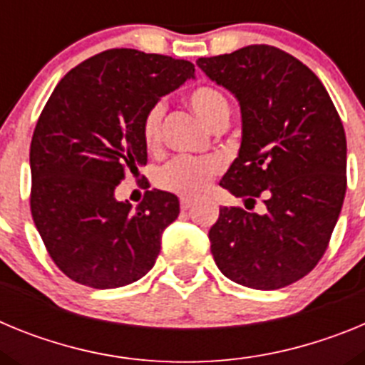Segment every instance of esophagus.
Instances as JSON below:
<instances>
[{
  "instance_id": "esophagus-1",
  "label": "esophagus",
  "mask_w": 365,
  "mask_h": 365,
  "mask_svg": "<svg viewBox=\"0 0 365 365\" xmlns=\"http://www.w3.org/2000/svg\"><path fill=\"white\" fill-rule=\"evenodd\" d=\"M192 206H193V199L180 197V208H182V210H190Z\"/></svg>"
}]
</instances>
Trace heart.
Wrapping results in <instances>:
<instances>
[{"mask_svg": "<svg viewBox=\"0 0 365 365\" xmlns=\"http://www.w3.org/2000/svg\"><path fill=\"white\" fill-rule=\"evenodd\" d=\"M188 104L193 111L208 125L214 128L222 120H228L230 104L227 96L212 86L195 87L188 93ZM164 106L155 104L146 113L143 122V138L146 146H157L160 138V122H163ZM222 163L217 157H205V159H193V157H177L172 163H168L157 175V185L170 192L180 195H199L210 185L212 177L221 172Z\"/></svg>", "mask_w": 365, "mask_h": 365, "instance_id": "b5f03b06", "label": "heart"}]
</instances>
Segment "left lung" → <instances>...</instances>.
<instances>
[{
	"label": "left lung",
	"mask_w": 365,
	"mask_h": 365,
	"mask_svg": "<svg viewBox=\"0 0 365 365\" xmlns=\"http://www.w3.org/2000/svg\"><path fill=\"white\" fill-rule=\"evenodd\" d=\"M202 73L237 98L241 146L219 185L250 212L219 208L212 256L240 285L274 291L322 259L346 197V131L320 78L289 53L248 45L199 58ZM264 195L266 210L252 212Z\"/></svg>",
	"instance_id": "8db88e82"
}]
</instances>
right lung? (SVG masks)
<instances>
[{
    "instance_id": "right-lung-1",
    "label": "right lung",
    "mask_w": 365,
    "mask_h": 365,
    "mask_svg": "<svg viewBox=\"0 0 365 365\" xmlns=\"http://www.w3.org/2000/svg\"><path fill=\"white\" fill-rule=\"evenodd\" d=\"M190 78L195 67L186 60L109 49L54 87L32 135L31 212L49 256L73 282L117 289L155 265L179 199L150 190L133 208L115 190L146 166V113Z\"/></svg>"
}]
</instances>
